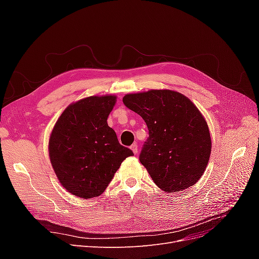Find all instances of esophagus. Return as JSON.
I'll list each match as a JSON object with an SVG mask.
<instances>
[{
    "mask_svg": "<svg viewBox=\"0 0 259 259\" xmlns=\"http://www.w3.org/2000/svg\"><path fill=\"white\" fill-rule=\"evenodd\" d=\"M131 149H132L133 152H134L135 154L138 152V146H137V144H133V145L131 146Z\"/></svg>",
    "mask_w": 259,
    "mask_h": 259,
    "instance_id": "1",
    "label": "esophagus"
}]
</instances>
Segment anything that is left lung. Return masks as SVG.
I'll return each mask as SVG.
<instances>
[{
	"label": "left lung",
	"instance_id": "1",
	"mask_svg": "<svg viewBox=\"0 0 259 259\" xmlns=\"http://www.w3.org/2000/svg\"><path fill=\"white\" fill-rule=\"evenodd\" d=\"M123 104L143 117L149 137L139 154L153 182L176 192L193 186L208 163L207 123L190 99L168 90L128 94Z\"/></svg>",
	"mask_w": 259,
	"mask_h": 259
}]
</instances>
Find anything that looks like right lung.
I'll list each match as a JSON object with an SVG mask.
<instances>
[{
    "mask_svg": "<svg viewBox=\"0 0 259 259\" xmlns=\"http://www.w3.org/2000/svg\"><path fill=\"white\" fill-rule=\"evenodd\" d=\"M114 96H91L70 105L55 124L50 159L60 184L83 199L103 193L121 163L134 153L108 126Z\"/></svg>",
    "mask_w": 259,
    "mask_h": 259,
    "instance_id": "obj_1",
    "label": "right lung"
}]
</instances>
